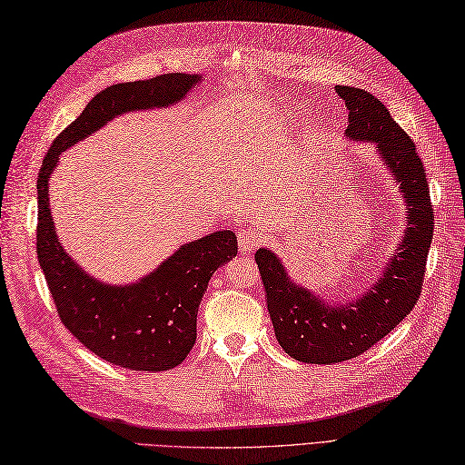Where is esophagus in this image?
I'll use <instances>...</instances> for the list:
<instances>
[{
	"mask_svg": "<svg viewBox=\"0 0 465 465\" xmlns=\"http://www.w3.org/2000/svg\"><path fill=\"white\" fill-rule=\"evenodd\" d=\"M264 242V232L256 224H242L239 229V246L244 252H252Z\"/></svg>",
	"mask_w": 465,
	"mask_h": 465,
	"instance_id": "34e87169",
	"label": "esophagus"
}]
</instances>
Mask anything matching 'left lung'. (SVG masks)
Masks as SVG:
<instances>
[{
	"mask_svg": "<svg viewBox=\"0 0 465 465\" xmlns=\"http://www.w3.org/2000/svg\"><path fill=\"white\" fill-rule=\"evenodd\" d=\"M349 110L345 134L377 143L391 173L401 183L409 224L382 278L363 298L330 305L292 284L274 252L260 248L254 260L266 292V305L282 349L302 363L330 365L359 357L389 335L412 312L422 292L426 258L434 234V209L416 145L379 98L367 90L335 86Z\"/></svg>",
	"mask_w": 465,
	"mask_h": 465,
	"instance_id": "1",
	"label": "left lung"
}]
</instances>
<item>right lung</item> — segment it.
I'll return each mask as SVG.
<instances>
[{
    "mask_svg": "<svg viewBox=\"0 0 465 465\" xmlns=\"http://www.w3.org/2000/svg\"><path fill=\"white\" fill-rule=\"evenodd\" d=\"M201 81L162 74L152 81L112 84L88 102L83 114L56 135L37 177V258L63 325L86 349L130 371L181 365L197 339V312L213 272L239 252L236 234L219 231L181 246L138 284L106 286L90 278L63 251L49 205V175L61 152L130 110L167 106Z\"/></svg>",
    "mask_w": 465,
    "mask_h": 465,
    "instance_id": "obj_1",
    "label": "right lung"
}]
</instances>
